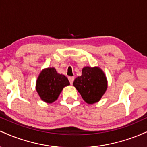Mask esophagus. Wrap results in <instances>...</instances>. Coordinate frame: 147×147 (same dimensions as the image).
<instances>
[{
	"label": "esophagus",
	"instance_id": "esophagus-1",
	"mask_svg": "<svg viewBox=\"0 0 147 147\" xmlns=\"http://www.w3.org/2000/svg\"><path fill=\"white\" fill-rule=\"evenodd\" d=\"M68 79H69V82H70V84H72V83H73L74 79H75V77H69Z\"/></svg>",
	"mask_w": 147,
	"mask_h": 147
}]
</instances>
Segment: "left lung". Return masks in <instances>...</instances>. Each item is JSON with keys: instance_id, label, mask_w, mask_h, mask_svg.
<instances>
[{"instance_id": "left-lung-1", "label": "left lung", "mask_w": 147, "mask_h": 147, "mask_svg": "<svg viewBox=\"0 0 147 147\" xmlns=\"http://www.w3.org/2000/svg\"><path fill=\"white\" fill-rule=\"evenodd\" d=\"M73 86L83 99L91 104L99 102L107 89V80L104 72L98 67H84L82 75L77 77Z\"/></svg>"}]
</instances>
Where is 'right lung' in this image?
<instances>
[{"mask_svg": "<svg viewBox=\"0 0 147 147\" xmlns=\"http://www.w3.org/2000/svg\"><path fill=\"white\" fill-rule=\"evenodd\" d=\"M70 85L65 75L57 73L55 68L43 70L36 80V89L41 99L45 102L56 101L65 86Z\"/></svg>", "mask_w": 147, "mask_h": 147, "instance_id": "1", "label": "right lung"}]
</instances>
